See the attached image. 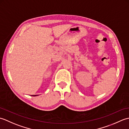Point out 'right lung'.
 Here are the masks:
<instances>
[{
	"label": "right lung",
	"instance_id": "obj_1",
	"mask_svg": "<svg viewBox=\"0 0 129 129\" xmlns=\"http://www.w3.org/2000/svg\"><path fill=\"white\" fill-rule=\"evenodd\" d=\"M32 96H37V95H31ZM37 96H38V95H37Z\"/></svg>",
	"mask_w": 129,
	"mask_h": 129
}]
</instances>
